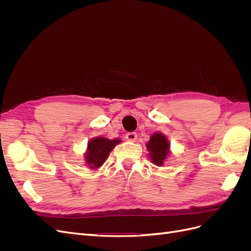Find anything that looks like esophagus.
Returning <instances> with one entry per match:
<instances>
[{"label":"esophagus","mask_w":251,"mask_h":251,"mask_svg":"<svg viewBox=\"0 0 251 251\" xmlns=\"http://www.w3.org/2000/svg\"><path fill=\"white\" fill-rule=\"evenodd\" d=\"M126 138L128 141H135L136 139H137V134H136L135 132H130L126 135Z\"/></svg>","instance_id":"esophagus-1"}]
</instances>
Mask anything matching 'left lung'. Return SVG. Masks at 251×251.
I'll return each instance as SVG.
<instances>
[{"mask_svg": "<svg viewBox=\"0 0 251 251\" xmlns=\"http://www.w3.org/2000/svg\"><path fill=\"white\" fill-rule=\"evenodd\" d=\"M148 151H150V158L156 165L161 166L165 160L166 156L169 155L170 143L165 136L161 133H156L151 135V137L147 144Z\"/></svg>", "mask_w": 251, "mask_h": 251, "instance_id": "left-lung-1", "label": "left lung"}]
</instances>
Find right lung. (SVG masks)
<instances>
[{
    "instance_id": "1",
    "label": "right lung",
    "mask_w": 251,
    "mask_h": 251,
    "mask_svg": "<svg viewBox=\"0 0 251 251\" xmlns=\"http://www.w3.org/2000/svg\"><path fill=\"white\" fill-rule=\"evenodd\" d=\"M119 139L110 140L103 137H97L88 142L86 161L91 169H97L103 164L113 148L119 143Z\"/></svg>"
}]
</instances>
